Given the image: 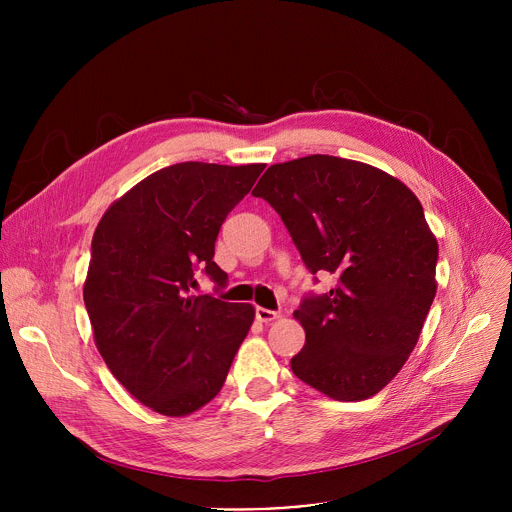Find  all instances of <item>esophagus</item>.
<instances>
[{
    "label": "esophagus",
    "mask_w": 512,
    "mask_h": 512,
    "mask_svg": "<svg viewBox=\"0 0 512 512\" xmlns=\"http://www.w3.org/2000/svg\"><path fill=\"white\" fill-rule=\"evenodd\" d=\"M255 318H257L259 322H271V320L279 318V314L273 312V310H267V308H257V310H255Z\"/></svg>",
    "instance_id": "esophagus-1"
}]
</instances>
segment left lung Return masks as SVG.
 Segmentation results:
<instances>
[{"label": "left lung", "mask_w": 512, "mask_h": 512, "mask_svg": "<svg viewBox=\"0 0 512 512\" xmlns=\"http://www.w3.org/2000/svg\"><path fill=\"white\" fill-rule=\"evenodd\" d=\"M253 196L281 216L314 281L338 279L294 312L306 344L291 371L336 401L377 395L415 348L435 298L437 241L421 202L379 168L320 154L269 166Z\"/></svg>", "instance_id": "left-lung-1"}]
</instances>
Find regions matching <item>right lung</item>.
I'll return each instance as SVG.
<instances>
[{"label": "right lung", "mask_w": 512, "mask_h": 512, "mask_svg": "<svg viewBox=\"0 0 512 512\" xmlns=\"http://www.w3.org/2000/svg\"><path fill=\"white\" fill-rule=\"evenodd\" d=\"M263 164L182 162L154 172L109 206L93 235L83 289L95 344L143 405L188 415L223 389L255 310L194 296L198 273L227 285L214 241Z\"/></svg>", "instance_id": "1"}]
</instances>
